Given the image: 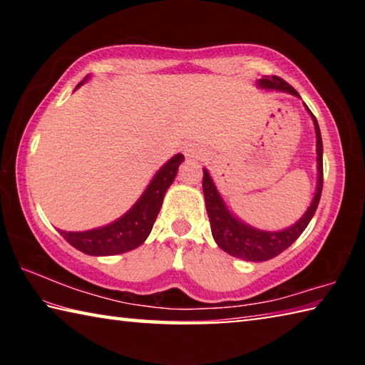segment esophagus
Masks as SVG:
<instances>
[{
    "label": "esophagus",
    "instance_id": "34e87169",
    "mask_svg": "<svg viewBox=\"0 0 365 365\" xmlns=\"http://www.w3.org/2000/svg\"><path fill=\"white\" fill-rule=\"evenodd\" d=\"M183 153H185V156H188V158H200L201 156V153L197 151V148H195L193 145L183 146Z\"/></svg>",
    "mask_w": 365,
    "mask_h": 365
}]
</instances>
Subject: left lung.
Segmentation results:
<instances>
[{"mask_svg": "<svg viewBox=\"0 0 365 365\" xmlns=\"http://www.w3.org/2000/svg\"><path fill=\"white\" fill-rule=\"evenodd\" d=\"M257 86L264 90H275V91H285L293 96H298L292 85H288L285 80L277 77V76H264L262 78L257 80ZM306 106V104H304ZM306 110L309 115L312 117L314 128H316V138H317V187L316 193L311 201V206L307 207V211L302 214V217L294 222L292 227L283 228V230L277 232H267V230H259L256 227H251L238 219L230 209L227 207L225 201L222 200L217 187L212 180V177L209 175L207 169H202V191H205V200H206V209L209 215V222H211V232L215 240V243L220 250H224L228 255L233 257H240L243 261L251 262H262L269 261V259L279 256L280 252L285 251L288 246H292L299 235L304 232V228L309 225V222L316 214V209L319 206L320 195H322V183H324V163H322V137H320V128L317 119L311 113V109L306 106Z\"/></svg>", "mask_w": 365, "mask_h": 365, "instance_id": "1", "label": "left lung"}]
</instances>
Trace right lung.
<instances>
[{
  "instance_id": "add662e5",
  "label": "right lung",
  "mask_w": 365,
  "mask_h": 365,
  "mask_svg": "<svg viewBox=\"0 0 365 365\" xmlns=\"http://www.w3.org/2000/svg\"><path fill=\"white\" fill-rule=\"evenodd\" d=\"M88 77H85L83 82L76 86V90L82 86ZM183 154H175L174 158H170L154 174L143 195L122 217L104 227L93 228V230H59V233L73 248L90 256H114L138 248L151 233L154 220H156L160 206H163L165 191L175 180L178 165L183 163Z\"/></svg>"
}]
</instances>
